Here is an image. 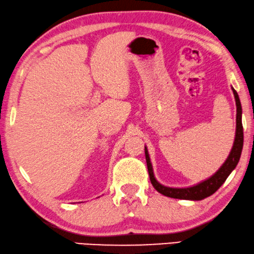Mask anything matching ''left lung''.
I'll return each mask as SVG.
<instances>
[{
  "label": "left lung",
  "mask_w": 254,
  "mask_h": 254,
  "mask_svg": "<svg viewBox=\"0 0 254 254\" xmlns=\"http://www.w3.org/2000/svg\"><path fill=\"white\" fill-rule=\"evenodd\" d=\"M233 90L235 101H236V132H235V139L231 151L226 159V161L222 163L217 171H215L212 176L206 178L199 183L191 185V187L187 188H173V187H167L160 183V182L155 178L154 170H153V166L151 162V158H149L148 149L145 146V156H146V162H147V169L149 174V180L154 189L160 193L166 195L169 198L175 199H184V200H202L219 190L221 185H222L228 176L233 173V170L237 166V163L241 159L242 149H243V141H244V133H243V124H242V105L241 100L237 92L235 91V88L231 86Z\"/></svg>",
  "instance_id": "8db88e82"
}]
</instances>
